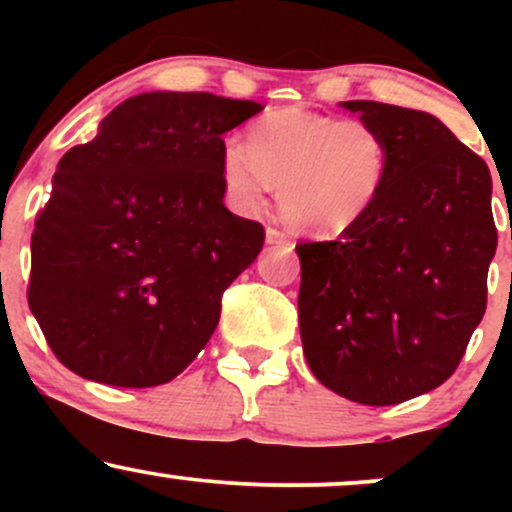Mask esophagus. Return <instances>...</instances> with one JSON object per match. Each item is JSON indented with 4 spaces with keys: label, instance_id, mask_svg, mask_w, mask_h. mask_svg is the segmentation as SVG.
Returning <instances> with one entry per match:
<instances>
[{
    "label": "esophagus",
    "instance_id": "esophagus-1",
    "mask_svg": "<svg viewBox=\"0 0 512 512\" xmlns=\"http://www.w3.org/2000/svg\"><path fill=\"white\" fill-rule=\"evenodd\" d=\"M267 243L269 245H281V248H293V240L289 238V233L279 231V228H267Z\"/></svg>",
    "mask_w": 512,
    "mask_h": 512
}]
</instances>
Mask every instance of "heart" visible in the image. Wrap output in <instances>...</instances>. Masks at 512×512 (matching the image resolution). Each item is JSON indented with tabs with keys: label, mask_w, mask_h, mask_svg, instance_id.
Wrapping results in <instances>:
<instances>
[{
	"label": "heart",
	"mask_w": 512,
	"mask_h": 512,
	"mask_svg": "<svg viewBox=\"0 0 512 512\" xmlns=\"http://www.w3.org/2000/svg\"><path fill=\"white\" fill-rule=\"evenodd\" d=\"M390 161V142L368 120L279 108L250 122L245 144L223 149L221 178L245 214L260 211L274 185L281 216L293 228L337 236L378 204Z\"/></svg>",
	"instance_id": "obj_1"
}]
</instances>
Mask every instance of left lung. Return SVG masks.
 I'll return each mask as SVG.
<instances>
[{"mask_svg":"<svg viewBox=\"0 0 512 512\" xmlns=\"http://www.w3.org/2000/svg\"><path fill=\"white\" fill-rule=\"evenodd\" d=\"M390 142L385 190L337 240L296 245L298 327L322 385L368 407L436 390L486 310L491 173L438 117L346 101Z\"/></svg>","mask_w":512,"mask_h":512,"instance_id":"left-lung-1","label":"left lung"}]
</instances>
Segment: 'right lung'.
<instances>
[{"label":"right lung","instance_id":"1","mask_svg":"<svg viewBox=\"0 0 512 512\" xmlns=\"http://www.w3.org/2000/svg\"><path fill=\"white\" fill-rule=\"evenodd\" d=\"M262 110L151 91L60 158L35 219L28 305L55 354L93 383L154 387L195 361L221 296L255 262L257 221L223 204V134Z\"/></svg>","mask_w":512,"mask_h":512}]
</instances>
